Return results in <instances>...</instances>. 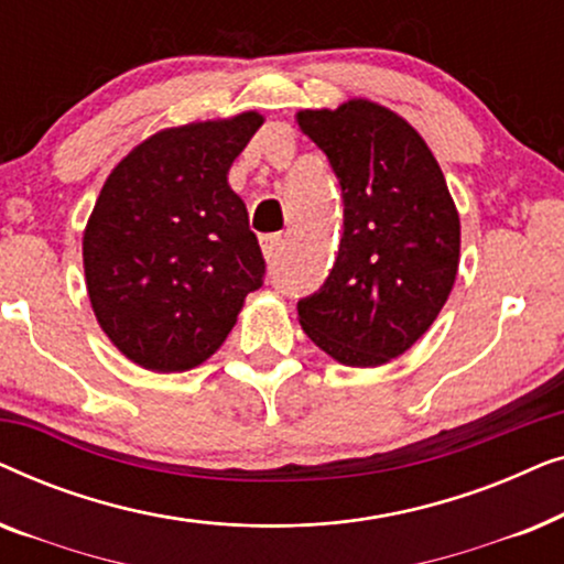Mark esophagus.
<instances>
[{
  "instance_id": "esophagus-1",
  "label": "esophagus",
  "mask_w": 564,
  "mask_h": 564,
  "mask_svg": "<svg viewBox=\"0 0 564 564\" xmlns=\"http://www.w3.org/2000/svg\"><path fill=\"white\" fill-rule=\"evenodd\" d=\"M284 246V238L280 234H272V236H261V251H264V259L267 261H274L280 257Z\"/></svg>"
}]
</instances>
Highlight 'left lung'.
<instances>
[{
	"instance_id": "1",
	"label": "left lung",
	"mask_w": 564,
	"mask_h": 564,
	"mask_svg": "<svg viewBox=\"0 0 564 564\" xmlns=\"http://www.w3.org/2000/svg\"><path fill=\"white\" fill-rule=\"evenodd\" d=\"M328 156L344 199V234L318 292L297 303L315 346L349 367L405 354L436 321L459 267V215L429 145L369 99L297 112Z\"/></svg>"
}]
</instances>
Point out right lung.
<instances>
[{
    "instance_id": "right-lung-1",
    "label": "right lung",
    "mask_w": 564,
    "mask_h": 564,
    "mask_svg": "<svg viewBox=\"0 0 564 564\" xmlns=\"http://www.w3.org/2000/svg\"><path fill=\"white\" fill-rule=\"evenodd\" d=\"M259 112L166 128L135 145L99 192L84 274L99 326L151 372L203 365L264 284V257L228 169Z\"/></svg>"
}]
</instances>
